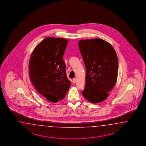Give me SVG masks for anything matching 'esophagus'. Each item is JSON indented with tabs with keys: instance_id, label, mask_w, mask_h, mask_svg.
Returning a JSON list of instances; mask_svg holds the SVG:
<instances>
[{
	"instance_id": "1",
	"label": "esophagus",
	"mask_w": 146,
	"mask_h": 146,
	"mask_svg": "<svg viewBox=\"0 0 146 146\" xmlns=\"http://www.w3.org/2000/svg\"><path fill=\"white\" fill-rule=\"evenodd\" d=\"M76 80L75 78H74L73 79V82L74 83V84H75V82H76Z\"/></svg>"
}]
</instances>
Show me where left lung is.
Instances as JSON below:
<instances>
[{
  "mask_svg": "<svg viewBox=\"0 0 146 146\" xmlns=\"http://www.w3.org/2000/svg\"><path fill=\"white\" fill-rule=\"evenodd\" d=\"M79 48L86 70L82 94L93 103L103 102L117 80L118 60L115 49L101 38L80 40Z\"/></svg>",
  "mask_w": 146,
  "mask_h": 146,
  "instance_id": "8db88e82",
  "label": "left lung"
}]
</instances>
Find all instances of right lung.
Segmentation results:
<instances>
[{
	"label": "right lung",
	"instance_id": "add662e5",
	"mask_svg": "<svg viewBox=\"0 0 146 146\" xmlns=\"http://www.w3.org/2000/svg\"><path fill=\"white\" fill-rule=\"evenodd\" d=\"M67 44L66 39L46 37L36 46L30 58L32 84L42 96L53 103L62 100L71 86L63 60Z\"/></svg>",
	"mask_w": 146,
	"mask_h": 146
}]
</instances>
